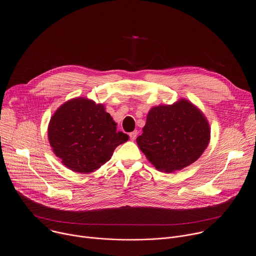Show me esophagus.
<instances>
[{
    "label": "esophagus",
    "mask_w": 256,
    "mask_h": 256,
    "mask_svg": "<svg viewBox=\"0 0 256 256\" xmlns=\"http://www.w3.org/2000/svg\"><path fill=\"white\" fill-rule=\"evenodd\" d=\"M136 136H138V132H136V130H134V132H132L130 134V140H134L136 138Z\"/></svg>",
    "instance_id": "34e87169"
}]
</instances>
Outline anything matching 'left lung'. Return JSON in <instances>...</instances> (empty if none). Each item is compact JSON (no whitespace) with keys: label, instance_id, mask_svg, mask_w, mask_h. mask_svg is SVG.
I'll return each mask as SVG.
<instances>
[{"label":"left lung","instance_id":"left-lung-1","mask_svg":"<svg viewBox=\"0 0 256 256\" xmlns=\"http://www.w3.org/2000/svg\"><path fill=\"white\" fill-rule=\"evenodd\" d=\"M210 140L202 112L186 100L152 108L136 142L158 171L173 173L196 162Z\"/></svg>","mask_w":256,"mask_h":256}]
</instances>
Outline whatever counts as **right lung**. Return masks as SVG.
<instances>
[{"mask_svg":"<svg viewBox=\"0 0 256 256\" xmlns=\"http://www.w3.org/2000/svg\"><path fill=\"white\" fill-rule=\"evenodd\" d=\"M48 140L53 152L73 172H94L112 158L116 148L128 140L102 104L76 98L52 116Z\"/></svg>","mask_w":256,"mask_h":256,"instance_id":"right-lung-1","label":"right lung"}]
</instances>
